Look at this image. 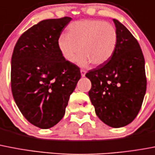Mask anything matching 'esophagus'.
I'll use <instances>...</instances> for the list:
<instances>
[{
	"label": "esophagus",
	"mask_w": 155,
	"mask_h": 155,
	"mask_svg": "<svg viewBox=\"0 0 155 155\" xmlns=\"http://www.w3.org/2000/svg\"><path fill=\"white\" fill-rule=\"evenodd\" d=\"M85 73H86V72H85V70H81V77H85Z\"/></svg>",
	"instance_id": "obj_1"
}]
</instances>
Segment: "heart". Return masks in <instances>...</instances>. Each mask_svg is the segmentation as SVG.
<instances>
[{"label":"heart","mask_w":155,"mask_h":155,"mask_svg":"<svg viewBox=\"0 0 155 155\" xmlns=\"http://www.w3.org/2000/svg\"><path fill=\"white\" fill-rule=\"evenodd\" d=\"M58 48L65 60L87 66L90 63L101 65L107 62L114 54L118 33L114 25L101 20H82L68 26L67 34L58 38ZM79 48H78V47Z\"/></svg>","instance_id":"1"}]
</instances>
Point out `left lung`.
<instances>
[{"instance_id": "left-lung-1", "label": "left lung", "mask_w": 155, "mask_h": 155, "mask_svg": "<svg viewBox=\"0 0 155 155\" xmlns=\"http://www.w3.org/2000/svg\"><path fill=\"white\" fill-rule=\"evenodd\" d=\"M118 33L114 54L103 65L90 70L89 97L97 117L114 128L130 124L142 107L147 90L145 60L140 45L130 31L113 19Z\"/></svg>"}]
</instances>
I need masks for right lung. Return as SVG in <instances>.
<instances>
[{
    "instance_id": "obj_1",
    "label": "right lung",
    "mask_w": 155,
    "mask_h": 155,
    "mask_svg": "<svg viewBox=\"0 0 155 155\" xmlns=\"http://www.w3.org/2000/svg\"><path fill=\"white\" fill-rule=\"evenodd\" d=\"M71 17L34 25L17 41L11 61V89L17 107L31 124L49 129L65 115L80 69L63 58L58 38Z\"/></svg>"
}]
</instances>
